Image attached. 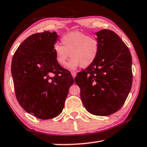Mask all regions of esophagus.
<instances>
[{
  "label": "esophagus",
  "instance_id": "34e87169",
  "mask_svg": "<svg viewBox=\"0 0 147 147\" xmlns=\"http://www.w3.org/2000/svg\"><path fill=\"white\" fill-rule=\"evenodd\" d=\"M71 74H72V76H73V78H74V77L76 76V71H71Z\"/></svg>",
  "mask_w": 147,
  "mask_h": 147
}]
</instances>
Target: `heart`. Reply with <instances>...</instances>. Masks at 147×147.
<instances>
[{
  "mask_svg": "<svg viewBox=\"0 0 147 147\" xmlns=\"http://www.w3.org/2000/svg\"><path fill=\"white\" fill-rule=\"evenodd\" d=\"M61 45L55 44L53 52L57 63L65 65L70 55L72 58L67 67L74 69L80 65L86 68L95 61L99 53V42L94 37H91L80 32H72L61 38Z\"/></svg>",
  "mask_w": 147,
  "mask_h": 147,
  "instance_id": "b5f03b06",
  "label": "heart"
}]
</instances>
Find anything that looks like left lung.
Segmentation results:
<instances>
[{
  "label": "left lung",
  "mask_w": 147,
  "mask_h": 147,
  "mask_svg": "<svg viewBox=\"0 0 147 147\" xmlns=\"http://www.w3.org/2000/svg\"><path fill=\"white\" fill-rule=\"evenodd\" d=\"M98 56L91 65L77 73L75 83L87 111L107 116L121 108L132 84L131 56L128 47L110 30L96 33Z\"/></svg>",
  "instance_id": "1"
}]
</instances>
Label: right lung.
Listing matches in <instances>:
<instances>
[{"label": "right lung", "instance_id": "obj_1", "mask_svg": "<svg viewBox=\"0 0 147 147\" xmlns=\"http://www.w3.org/2000/svg\"><path fill=\"white\" fill-rule=\"evenodd\" d=\"M57 38L55 32L32 34L12 58L17 100L26 112L41 119H53L61 113L74 83L71 73L56 60L53 47Z\"/></svg>", "mask_w": 147, "mask_h": 147}]
</instances>
